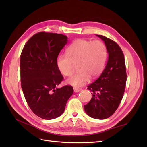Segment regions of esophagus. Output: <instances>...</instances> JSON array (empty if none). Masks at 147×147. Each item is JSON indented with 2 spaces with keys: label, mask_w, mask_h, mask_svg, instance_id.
Instances as JSON below:
<instances>
[{
  "label": "esophagus",
  "mask_w": 147,
  "mask_h": 147,
  "mask_svg": "<svg viewBox=\"0 0 147 147\" xmlns=\"http://www.w3.org/2000/svg\"><path fill=\"white\" fill-rule=\"evenodd\" d=\"M82 90V88H74V92L75 93H78L80 92Z\"/></svg>",
  "instance_id": "obj_1"
}]
</instances>
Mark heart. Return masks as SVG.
Segmentation results:
<instances>
[{
	"label": "heart",
	"mask_w": 147,
	"mask_h": 147,
	"mask_svg": "<svg viewBox=\"0 0 147 147\" xmlns=\"http://www.w3.org/2000/svg\"><path fill=\"white\" fill-rule=\"evenodd\" d=\"M107 57L106 46L100 40L78 39L67 49L66 54H61L57 60L59 72L65 76L73 73L74 65L78 72L67 80V83L80 87L88 83L90 77L96 78L104 71Z\"/></svg>",
	"instance_id": "b5f03b06"
}]
</instances>
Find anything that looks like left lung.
<instances>
[{
	"label": "left lung",
	"mask_w": 147,
	"mask_h": 147,
	"mask_svg": "<svg viewBox=\"0 0 147 147\" xmlns=\"http://www.w3.org/2000/svg\"><path fill=\"white\" fill-rule=\"evenodd\" d=\"M104 42L109 54L107 65L101 75L88 86L92 92L91 100L84 105L90 117L105 119L117 110L123 97L127 75L123 51L117 43L102 35H96Z\"/></svg>",
	"instance_id": "obj_1"
}]
</instances>
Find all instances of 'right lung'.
Here are the masks:
<instances>
[{
	"label": "right lung",
	"mask_w": 147,
	"mask_h": 147,
	"mask_svg": "<svg viewBox=\"0 0 147 147\" xmlns=\"http://www.w3.org/2000/svg\"><path fill=\"white\" fill-rule=\"evenodd\" d=\"M67 37L62 34L39 32L28 40L20 58L21 83L31 110L43 119H55L63 113L73 88L57 86L63 76L57 66L59 52Z\"/></svg>",
	"instance_id": "1"
}]
</instances>
